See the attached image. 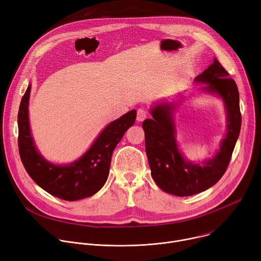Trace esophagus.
<instances>
[{
    "label": "esophagus",
    "instance_id": "obj_1",
    "mask_svg": "<svg viewBox=\"0 0 261 261\" xmlns=\"http://www.w3.org/2000/svg\"><path fill=\"white\" fill-rule=\"evenodd\" d=\"M146 117H147V113H146V111H145L144 109L139 108V109L137 110V116H136L137 122H142Z\"/></svg>",
    "mask_w": 261,
    "mask_h": 261
}]
</instances>
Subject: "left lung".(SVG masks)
Returning a JSON list of instances; mask_svg holds the SVG:
<instances>
[{
  "label": "left lung",
  "instance_id": "obj_1",
  "mask_svg": "<svg viewBox=\"0 0 261 261\" xmlns=\"http://www.w3.org/2000/svg\"><path fill=\"white\" fill-rule=\"evenodd\" d=\"M200 91L218 96L224 103L226 134L213 158L194 163L185 159L176 142L174 102H162L151 109L153 119L142 123L145 152L151 174L158 187L175 196H191L207 190L225 173L240 135L242 115L236 82L217 59L195 79Z\"/></svg>",
  "mask_w": 261,
  "mask_h": 261
}]
</instances>
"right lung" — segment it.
Here are the masks:
<instances>
[{
    "mask_svg": "<svg viewBox=\"0 0 261 261\" xmlns=\"http://www.w3.org/2000/svg\"><path fill=\"white\" fill-rule=\"evenodd\" d=\"M31 87L30 84L21 98L17 116L18 150L27 172L39 187L58 198L75 201L91 197L104 186L114 150L125 132L135 123L136 110H130L109 123L77 160L58 165L47 161L37 150L33 140L29 122Z\"/></svg>",
    "mask_w": 261,
    "mask_h": 261,
    "instance_id": "1",
    "label": "right lung"
}]
</instances>
